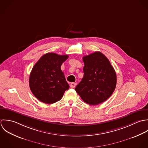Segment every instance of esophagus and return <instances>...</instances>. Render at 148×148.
I'll return each instance as SVG.
<instances>
[{
	"instance_id": "obj_1",
	"label": "esophagus",
	"mask_w": 148,
	"mask_h": 148,
	"mask_svg": "<svg viewBox=\"0 0 148 148\" xmlns=\"http://www.w3.org/2000/svg\"><path fill=\"white\" fill-rule=\"evenodd\" d=\"M70 86V88H74L75 87V86H76V84L74 83V82L71 83Z\"/></svg>"
}]
</instances>
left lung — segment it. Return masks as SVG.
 <instances>
[{
	"label": "left lung",
	"mask_w": 148,
	"mask_h": 148,
	"mask_svg": "<svg viewBox=\"0 0 148 148\" xmlns=\"http://www.w3.org/2000/svg\"><path fill=\"white\" fill-rule=\"evenodd\" d=\"M84 77L75 88L82 99L91 105L107 100L114 92L117 76L113 67L102 53L84 56Z\"/></svg>",
	"instance_id": "8db88e82"
}]
</instances>
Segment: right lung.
Segmentation results:
<instances>
[{
  "label": "right lung",
  "instance_id": "right-lung-1",
  "mask_svg": "<svg viewBox=\"0 0 148 148\" xmlns=\"http://www.w3.org/2000/svg\"><path fill=\"white\" fill-rule=\"evenodd\" d=\"M69 56L50 53L43 55L34 66L29 85L34 96L40 101L52 104L59 101L69 85L60 69Z\"/></svg>",
  "mask_w": 148,
  "mask_h": 148
}]
</instances>
